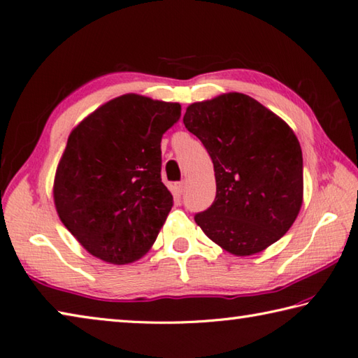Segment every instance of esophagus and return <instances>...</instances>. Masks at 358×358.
Returning a JSON list of instances; mask_svg holds the SVG:
<instances>
[{
	"mask_svg": "<svg viewBox=\"0 0 358 358\" xmlns=\"http://www.w3.org/2000/svg\"><path fill=\"white\" fill-rule=\"evenodd\" d=\"M185 189H186V181H185V180L180 181V183H177V192H178V196H181V194L185 192Z\"/></svg>",
	"mask_w": 358,
	"mask_h": 358,
	"instance_id": "1",
	"label": "esophagus"
}]
</instances>
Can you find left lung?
I'll list each match as a JSON object with an SVG mask.
<instances>
[{
    "label": "left lung",
    "mask_w": 358,
    "mask_h": 358,
    "mask_svg": "<svg viewBox=\"0 0 358 358\" xmlns=\"http://www.w3.org/2000/svg\"><path fill=\"white\" fill-rule=\"evenodd\" d=\"M183 123L214 164L216 200L194 217L205 235L236 257L278 241L303 201L302 150L288 123L239 92L192 103Z\"/></svg>",
    "instance_id": "left-lung-1"
}]
</instances>
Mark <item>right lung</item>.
<instances>
[{"label":"right lung","instance_id":"add662e5","mask_svg":"<svg viewBox=\"0 0 358 358\" xmlns=\"http://www.w3.org/2000/svg\"><path fill=\"white\" fill-rule=\"evenodd\" d=\"M180 114V103L125 94L71 129L53 199L61 222L90 255L128 264L157 241L173 205L161 181V138Z\"/></svg>","mask_w":358,"mask_h":358}]
</instances>
